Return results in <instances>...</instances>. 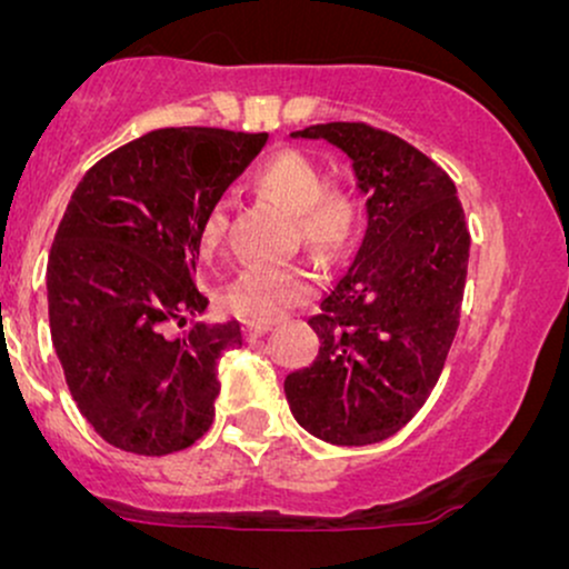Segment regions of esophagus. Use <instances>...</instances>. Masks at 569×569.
<instances>
[{
  "label": "esophagus",
  "instance_id": "34e87169",
  "mask_svg": "<svg viewBox=\"0 0 569 569\" xmlns=\"http://www.w3.org/2000/svg\"><path fill=\"white\" fill-rule=\"evenodd\" d=\"M267 331H270V326H267V323H246L243 326V335H246L248 342H253V339L264 337Z\"/></svg>",
  "mask_w": 569,
  "mask_h": 569
}]
</instances>
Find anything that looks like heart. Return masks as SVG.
I'll use <instances>...</instances> for the list:
<instances>
[{"instance_id":"heart-1","label":"heart","mask_w":569,"mask_h":569,"mask_svg":"<svg viewBox=\"0 0 569 569\" xmlns=\"http://www.w3.org/2000/svg\"><path fill=\"white\" fill-rule=\"evenodd\" d=\"M253 187L278 206L297 224L299 240L323 257H335L350 243L356 230V206L339 192H323L321 168L299 152H283L267 160L257 171ZM230 206L213 202L198 230L202 253H213L224 238ZM316 291V278L305 267L283 270H248L227 291V307L234 316L253 323H270L293 305L305 302Z\"/></svg>"}]
</instances>
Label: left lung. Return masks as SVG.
I'll return each instance as SVG.
<instances>
[{
	"label": "left lung",
	"instance_id": "obj_1",
	"mask_svg": "<svg viewBox=\"0 0 569 569\" xmlns=\"http://www.w3.org/2000/svg\"><path fill=\"white\" fill-rule=\"evenodd\" d=\"M323 139L352 162L367 194V230L310 323L321 348L283 390L293 420L316 439L363 447L420 411L460 321L468 234L455 181L411 143L363 122L291 133Z\"/></svg>",
	"mask_w": 569,
	"mask_h": 569
}]
</instances>
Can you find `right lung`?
<instances>
[{"instance_id": "add662e5", "label": "right lung", "mask_w": 569, "mask_h": 569, "mask_svg": "<svg viewBox=\"0 0 569 569\" xmlns=\"http://www.w3.org/2000/svg\"><path fill=\"white\" fill-rule=\"evenodd\" d=\"M270 136L162 128L98 160L71 194L48 259L50 337L77 409L103 441L160 457L211 428L238 321L166 323L208 310L194 283L208 208Z\"/></svg>"}]
</instances>
